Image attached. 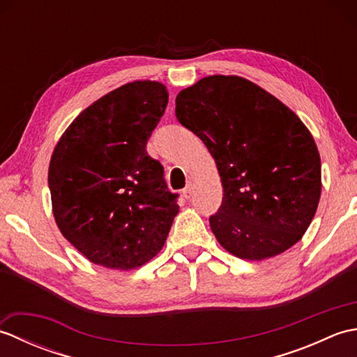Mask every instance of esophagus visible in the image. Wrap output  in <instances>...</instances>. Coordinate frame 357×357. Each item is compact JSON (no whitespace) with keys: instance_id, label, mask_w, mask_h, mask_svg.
<instances>
[{"instance_id":"1","label":"esophagus","mask_w":357,"mask_h":357,"mask_svg":"<svg viewBox=\"0 0 357 357\" xmlns=\"http://www.w3.org/2000/svg\"><path fill=\"white\" fill-rule=\"evenodd\" d=\"M192 195H193V184L190 183V184H188V185L184 188V190H183V196H184L185 199H190Z\"/></svg>"}]
</instances>
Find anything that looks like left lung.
Wrapping results in <instances>:
<instances>
[{
    "label": "left lung",
    "instance_id": "obj_1",
    "mask_svg": "<svg viewBox=\"0 0 357 357\" xmlns=\"http://www.w3.org/2000/svg\"><path fill=\"white\" fill-rule=\"evenodd\" d=\"M176 118L216 162L224 196L210 227L227 252L264 261L302 239L321 199V156L291 109L245 78L211 75L181 90Z\"/></svg>",
    "mask_w": 357,
    "mask_h": 357
}]
</instances>
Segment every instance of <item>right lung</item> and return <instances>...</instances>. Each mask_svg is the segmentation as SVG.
<instances>
[{
	"instance_id": "1",
	"label": "right lung",
	"mask_w": 357,
	"mask_h": 357,
	"mask_svg": "<svg viewBox=\"0 0 357 357\" xmlns=\"http://www.w3.org/2000/svg\"><path fill=\"white\" fill-rule=\"evenodd\" d=\"M167 102L162 82H127L82 110L53 149V218L90 262L133 270L165 244L179 206L146 146Z\"/></svg>"
}]
</instances>
